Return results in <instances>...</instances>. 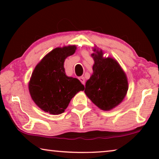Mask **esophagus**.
Here are the masks:
<instances>
[{"mask_svg": "<svg viewBox=\"0 0 159 159\" xmlns=\"http://www.w3.org/2000/svg\"><path fill=\"white\" fill-rule=\"evenodd\" d=\"M78 79H79L80 81L83 84H84V83H85V80H84V77H80L79 78H78Z\"/></svg>", "mask_w": 159, "mask_h": 159, "instance_id": "esophagus-1", "label": "esophagus"}]
</instances>
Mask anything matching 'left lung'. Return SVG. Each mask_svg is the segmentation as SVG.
Returning a JSON list of instances; mask_svg holds the SVG:
<instances>
[{"label":"left lung","instance_id":"obj_1","mask_svg":"<svg viewBox=\"0 0 159 159\" xmlns=\"http://www.w3.org/2000/svg\"><path fill=\"white\" fill-rule=\"evenodd\" d=\"M92 56L93 74L86 82L84 93L101 109L111 110L125 98L128 90L127 77L116 61L103 58L101 51Z\"/></svg>","mask_w":159,"mask_h":159}]
</instances>
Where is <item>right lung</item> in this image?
<instances>
[{
    "mask_svg": "<svg viewBox=\"0 0 159 159\" xmlns=\"http://www.w3.org/2000/svg\"><path fill=\"white\" fill-rule=\"evenodd\" d=\"M75 45L57 48L48 53L32 72L29 90L34 103L45 112L60 114L64 111L76 93L84 87L77 78L65 74L64 63L73 55Z\"/></svg>",
    "mask_w": 159,
    "mask_h": 159,
    "instance_id": "add662e5",
    "label": "right lung"
}]
</instances>
